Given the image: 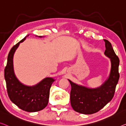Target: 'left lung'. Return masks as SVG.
<instances>
[{"label": "left lung", "instance_id": "8db88e82", "mask_svg": "<svg viewBox=\"0 0 126 126\" xmlns=\"http://www.w3.org/2000/svg\"><path fill=\"white\" fill-rule=\"evenodd\" d=\"M105 42L104 54L110 58L111 69L110 75L100 87L90 88L78 85L68 79L71 85V105L75 111L83 114H92L98 112L113 98L116 85L119 78V58L116 55L111 43Z\"/></svg>", "mask_w": 126, "mask_h": 126}]
</instances>
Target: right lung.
I'll use <instances>...</instances> for the list:
<instances>
[{
    "instance_id": "right-lung-1",
    "label": "right lung",
    "mask_w": 126,
    "mask_h": 126,
    "mask_svg": "<svg viewBox=\"0 0 126 126\" xmlns=\"http://www.w3.org/2000/svg\"><path fill=\"white\" fill-rule=\"evenodd\" d=\"M28 36L29 35L13 46L9 51L4 69V78L7 93L11 101L24 111L36 112L44 109L47 105L50 88L55 79L46 78L36 85L28 86L22 84L17 78L14 68V55L20 43L25 41Z\"/></svg>"
}]
</instances>
